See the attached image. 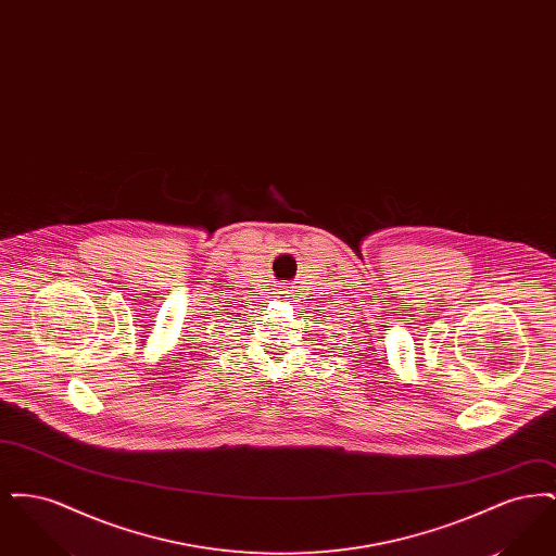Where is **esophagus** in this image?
I'll return each instance as SVG.
<instances>
[{
	"instance_id": "1",
	"label": "esophagus",
	"mask_w": 556,
	"mask_h": 556,
	"mask_svg": "<svg viewBox=\"0 0 556 556\" xmlns=\"http://www.w3.org/2000/svg\"><path fill=\"white\" fill-rule=\"evenodd\" d=\"M283 293H286L283 298H291V293H293V288H286V290H283Z\"/></svg>"
}]
</instances>
